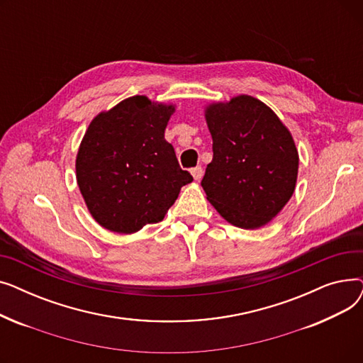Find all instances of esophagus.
I'll use <instances>...</instances> for the list:
<instances>
[{
    "mask_svg": "<svg viewBox=\"0 0 363 363\" xmlns=\"http://www.w3.org/2000/svg\"><path fill=\"white\" fill-rule=\"evenodd\" d=\"M191 175H193V178H194L196 181H200L201 177H203V167H201V166H197V167L191 169Z\"/></svg>",
    "mask_w": 363,
    "mask_h": 363,
    "instance_id": "34e87169",
    "label": "esophagus"
}]
</instances>
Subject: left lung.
Listing matches in <instances>:
<instances>
[{"mask_svg": "<svg viewBox=\"0 0 363 363\" xmlns=\"http://www.w3.org/2000/svg\"><path fill=\"white\" fill-rule=\"evenodd\" d=\"M213 159L201 186L218 213L242 230L268 225L291 199L298 151L275 111L252 95L207 104Z\"/></svg>", "mask_w": 363, "mask_h": 363, "instance_id": "8db88e82", "label": "left lung"}]
</instances>
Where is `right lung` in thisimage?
Here are the masks:
<instances>
[{
  "label": "right lung",
  "instance_id": "right-lung-1",
  "mask_svg": "<svg viewBox=\"0 0 363 363\" xmlns=\"http://www.w3.org/2000/svg\"><path fill=\"white\" fill-rule=\"evenodd\" d=\"M174 104L133 95L95 116L76 155V181L91 216L106 230L133 234L163 220L193 181L164 140Z\"/></svg>",
  "mask_w": 363,
  "mask_h": 363
}]
</instances>
